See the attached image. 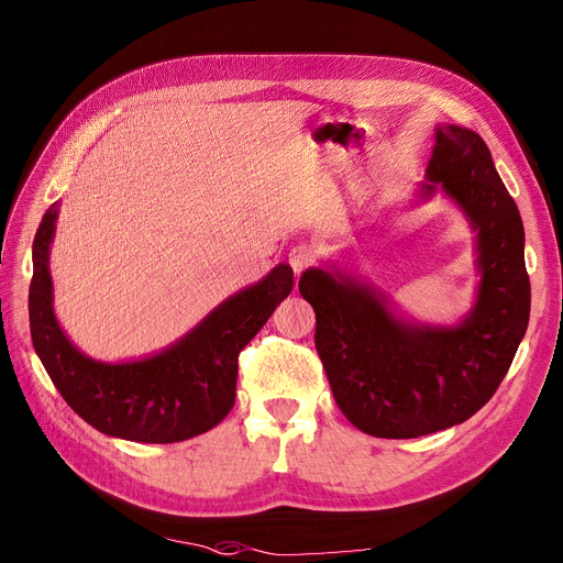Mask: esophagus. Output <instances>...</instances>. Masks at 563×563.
Masks as SVG:
<instances>
[{
    "label": "esophagus",
    "instance_id": "esophagus-1",
    "mask_svg": "<svg viewBox=\"0 0 563 563\" xmlns=\"http://www.w3.org/2000/svg\"><path fill=\"white\" fill-rule=\"evenodd\" d=\"M288 263H291L296 277H298L300 272H305L310 265H314V251L310 246L300 244V246L291 249V253H288Z\"/></svg>",
    "mask_w": 563,
    "mask_h": 563
}]
</instances>
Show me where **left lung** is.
I'll return each mask as SVG.
<instances>
[{
  "instance_id": "left-lung-1",
  "label": "left lung",
  "mask_w": 563,
  "mask_h": 563,
  "mask_svg": "<svg viewBox=\"0 0 563 563\" xmlns=\"http://www.w3.org/2000/svg\"><path fill=\"white\" fill-rule=\"evenodd\" d=\"M437 192L474 232L479 284L455 323H422L338 263L308 267L300 296L317 314L314 345L340 411L371 437L416 439L465 422L512 364L531 312L523 223L479 133L437 124L416 201Z\"/></svg>"
}]
</instances>
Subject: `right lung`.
Returning a JSON list of instances; mask_svg holds the SVG:
<instances>
[{
    "label": "right lung",
    "mask_w": 563,
    "mask_h": 563,
    "mask_svg": "<svg viewBox=\"0 0 563 563\" xmlns=\"http://www.w3.org/2000/svg\"><path fill=\"white\" fill-rule=\"evenodd\" d=\"M58 207L51 203L32 244L27 308L32 345L67 406L98 432L141 444H174L216 428L234 406L240 352L291 294L294 269L272 267L155 354L98 362L65 335L54 312L48 255Z\"/></svg>",
    "instance_id": "right-lung-1"
}]
</instances>
